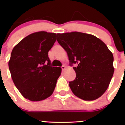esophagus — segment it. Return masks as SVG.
<instances>
[{
  "instance_id": "esophagus-1",
  "label": "esophagus",
  "mask_w": 125,
  "mask_h": 125,
  "mask_svg": "<svg viewBox=\"0 0 125 125\" xmlns=\"http://www.w3.org/2000/svg\"><path fill=\"white\" fill-rule=\"evenodd\" d=\"M61 69H62V71H64L65 70V69H66V67L64 65H63V66H61Z\"/></svg>"
}]
</instances>
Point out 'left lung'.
<instances>
[{
  "label": "left lung",
  "mask_w": 125,
  "mask_h": 125,
  "mask_svg": "<svg viewBox=\"0 0 125 125\" xmlns=\"http://www.w3.org/2000/svg\"><path fill=\"white\" fill-rule=\"evenodd\" d=\"M57 42L67 52L76 78L69 82L73 94L85 101L100 97L113 75L114 58L106 45L94 36L78 32L57 33Z\"/></svg>",
  "instance_id": "left-lung-1"
}]
</instances>
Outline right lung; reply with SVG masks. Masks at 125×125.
<instances>
[{
    "instance_id": "add662e5",
    "label": "right lung",
    "mask_w": 125,
    "mask_h": 125,
    "mask_svg": "<svg viewBox=\"0 0 125 125\" xmlns=\"http://www.w3.org/2000/svg\"><path fill=\"white\" fill-rule=\"evenodd\" d=\"M57 34L45 31L27 36L13 48L8 66L13 82L26 99L39 101L51 96L61 68L51 66L48 52Z\"/></svg>"
}]
</instances>
